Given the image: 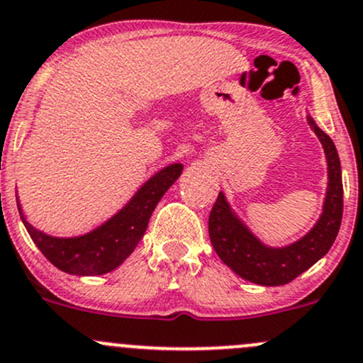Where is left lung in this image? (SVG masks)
I'll list each match as a JSON object with an SVG mask.
<instances>
[{
  "mask_svg": "<svg viewBox=\"0 0 363 363\" xmlns=\"http://www.w3.org/2000/svg\"><path fill=\"white\" fill-rule=\"evenodd\" d=\"M310 125L325 150L329 163V188L322 217L304 238L284 249L264 247L236 219L226 198L219 193L208 216V236L220 261L245 280L257 285H285L311 268L333 247L342 219L341 162L333 139L320 130L310 118Z\"/></svg>",
  "mask_w": 363,
  "mask_h": 363,
  "instance_id": "1",
  "label": "left lung"
}]
</instances>
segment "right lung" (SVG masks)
Here are the masks:
<instances>
[{"instance_id":"right-lung-1","label":"right lung","mask_w":363,"mask_h":363,"mask_svg":"<svg viewBox=\"0 0 363 363\" xmlns=\"http://www.w3.org/2000/svg\"><path fill=\"white\" fill-rule=\"evenodd\" d=\"M181 172V163L160 170L137 191L123 211L101 228L78 238H53L34 230L22 216L18 201L17 207L33 242L55 268L79 277L104 274L118 268L132 254L146 231L152 211Z\"/></svg>"}]
</instances>
